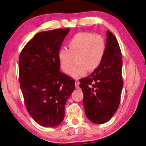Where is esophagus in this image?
I'll use <instances>...</instances> for the list:
<instances>
[{"label": "esophagus", "mask_w": 146, "mask_h": 146, "mask_svg": "<svg viewBox=\"0 0 146 146\" xmlns=\"http://www.w3.org/2000/svg\"><path fill=\"white\" fill-rule=\"evenodd\" d=\"M79 84H80V82H79L78 80H75V86H76V89H79Z\"/></svg>", "instance_id": "1"}]
</instances>
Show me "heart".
Listing matches in <instances>:
<instances>
[{
  "instance_id": "1",
  "label": "heart",
  "mask_w": 146,
  "mask_h": 146,
  "mask_svg": "<svg viewBox=\"0 0 146 146\" xmlns=\"http://www.w3.org/2000/svg\"><path fill=\"white\" fill-rule=\"evenodd\" d=\"M68 48L61 49L58 52V60L61 68L66 73H70L76 58L77 64L70 75L80 78L87 70H95L104 56L106 45L105 40L100 35L91 33L75 34L68 42Z\"/></svg>"
}]
</instances>
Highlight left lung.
Returning <instances> with one entry per match:
<instances>
[{
    "mask_svg": "<svg viewBox=\"0 0 146 146\" xmlns=\"http://www.w3.org/2000/svg\"><path fill=\"white\" fill-rule=\"evenodd\" d=\"M106 49L100 66L87 77L80 79L85 113L91 122L104 123L118 110L123 87L122 59L119 44L109 30Z\"/></svg>",
    "mask_w": 146,
    "mask_h": 146,
    "instance_id": "left-lung-1",
    "label": "left lung"
}]
</instances>
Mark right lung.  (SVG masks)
I'll list each match as a JSON object with an SVG mask.
<instances>
[{
	"instance_id": "obj_1",
	"label": "right lung",
	"mask_w": 146,
	"mask_h": 146,
	"mask_svg": "<svg viewBox=\"0 0 146 146\" xmlns=\"http://www.w3.org/2000/svg\"><path fill=\"white\" fill-rule=\"evenodd\" d=\"M70 29L40 32L26 44L19 56V82L29 114L39 125L55 127L75 88V80L60 71L58 52Z\"/></svg>"
}]
</instances>
